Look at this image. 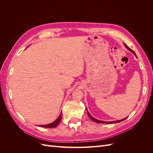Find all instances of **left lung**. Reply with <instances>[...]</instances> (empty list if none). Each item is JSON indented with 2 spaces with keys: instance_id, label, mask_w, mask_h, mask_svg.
<instances>
[{
  "instance_id": "left-lung-1",
  "label": "left lung",
  "mask_w": 153,
  "mask_h": 153,
  "mask_svg": "<svg viewBox=\"0 0 153 153\" xmlns=\"http://www.w3.org/2000/svg\"><path fill=\"white\" fill-rule=\"evenodd\" d=\"M124 46L125 47H126L129 51H131V52L135 55V56L137 57V55H136V54H135V53L134 52V51L133 50H132L130 48H129L128 46L126 45V44H124ZM87 115H88V116H89V117H90V119H92V121H94V122H96V123H106V124H113V123H119V122H121V121H124V120H125L126 119L127 117H126V118H124V119H122V120H119V121H112V122H108V121H100V120H98V119H95V118H94L92 116H91V114L89 113V112H88L87 111Z\"/></svg>"
}]
</instances>
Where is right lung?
Masks as SVG:
<instances>
[{"instance_id": "right-lung-1", "label": "right lung", "mask_w": 153, "mask_h": 153, "mask_svg": "<svg viewBox=\"0 0 153 153\" xmlns=\"http://www.w3.org/2000/svg\"><path fill=\"white\" fill-rule=\"evenodd\" d=\"M61 119H62V112L61 113V114L59 115V117L56 120H55V121H53V123H50V124H46V125H39V126H41V127H45V128H55V127H56L57 125L59 124L60 121H61Z\"/></svg>"}]
</instances>
